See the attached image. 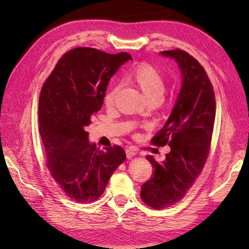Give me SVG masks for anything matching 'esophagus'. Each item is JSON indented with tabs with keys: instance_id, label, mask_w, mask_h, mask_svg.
Segmentation results:
<instances>
[{
	"instance_id": "1",
	"label": "esophagus",
	"mask_w": 249,
	"mask_h": 249,
	"mask_svg": "<svg viewBox=\"0 0 249 249\" xmlns=\"http://www.w3.org/2000/svg\"><path fill=\"white\" fill-rule=\"evenodd\" d=\"M125 153H126V158L127 159H132L133 157L136 156V150H134L133 148H127L125 149Z\"/></svg>"
}]
</instances>
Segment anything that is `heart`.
Instances as JSON below:
<instances>
[{
    "mask_svg": "<svg viewBox=\"0 0 249 249\" xmlns=\"http://www.w3.org/2000/svg\"><path fill=\"white\" fill-rule=\"evenodd\" d=\"M132 79L144 93L148 101H160L166 89V82L163 74L156 67L148 63H142L135 67L132 71ZM119 85H112L104 94V102L106 106L111 107L114 105Z\"/></svg>",
    "mask_w": 249,
    "mask_h": 249,
    "instance_id": "b5f03b06",
    "label": "heart"
}]
</instances>
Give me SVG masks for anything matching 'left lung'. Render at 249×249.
<instances>
[{"label":"left lung","instance_id":"obj_1","mask_svg":"<svg viewBox=\"0 0 249 249\" xmlns=\"http://www.w3.org/2000/svg\"><path fill=\"white\" fill-rule=\"evenodd\" d=\"M161 54L177 61L182 71V88L166 124L152 144L170 146L161 164L152 156L153 175L141 186L142 201L155 210L175 205L193 186L205 166L214 129L215 93L205 69L183 50L163 51Z\"/></svg>","mask_w":249,"mask_h":249}]
</instances>
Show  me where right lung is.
Segmentation results:
<instances>
[{
	"instance_id": "1",
	"label": "right lung",
	"mask_w": 249,
	"mask_h": 249,
	"mask_svg": "<svg viewBox=\"0 0 249 249\" xmlns=\"http://www.w3.org/2000/svg\"><path fill=\"white\" fill-rule=\"evenodd\" d=\"M127 60H132L127 53L72 49L59 59L42 85L38 123L47 166L71 200L93 202L102 196L126 158L122 146L101 150L90 143L86 126L101 109L110 79Z\"/></svg>"
}]
</instances>
